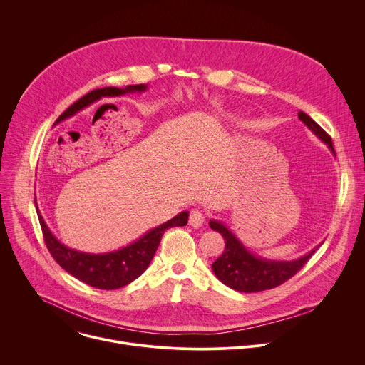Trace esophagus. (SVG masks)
<instances>
[{"mask_svg":"<svg viewBox=\"0 0 365 365\" xmlns=\"http://www.w3.org/2000/svg\"><path fill=\"white\" fill-rule=\"evenodd\" d=\"M205 222V215L199 210H192L189 215V225L192 228H199Z\"/></svg>","mask_w":365,"mask_h":365,"instance_id":"34e87169","label":"esophagus"}]
</instances>
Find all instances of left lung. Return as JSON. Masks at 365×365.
<instances>
[{"instance_id":"1","label":"left lung","mask_w":365,"mask_h":365,"mask_svg":"<svg viewBox=\"0 0 365 365\" xmlns=\"http://www.w3.org/2000/svg\"><path fill=\"white\" fill-rule=\"evenodd\" d=\"M299 120L324 141L335 155L331 137L314 120L302 111L299 113ZM210 227L214 231H218L225 240L224 252L212 263L215 276L225 286L244 293H257L280 286L293 277L319 247L310 250L300 258L290 259V262H279V259H267L251 252L222 222L211 220Z\"/></svg>"}]
</instances>
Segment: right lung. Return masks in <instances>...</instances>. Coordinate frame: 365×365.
<instances>
[{"instance_id":"right-lung-1","label":"right lung","mask_w":365,"mask_h":365,"mask_svg":"<svg viewBox=\"0 0 365 365\" xmlns=\"http://www.w3.org/2000/svg\"><path fill=\"white\" fill-rule=\"evenodd\" d=\"M144 91H147V85L144 83L128 85L125 88L93 89L85 96H82L81 99H78L73 106H71L56 120L55 125L73 117L75 114L89 107L91 103L99 101L101 98H113V96H121L125 93L144 92ZM34 203H36V210H37L46 245L51 257L56 259V263L75 279L92 287L103 289V290H114V289L124 287L130 284L133 280H135L137 277H140L150 266L154 252L158 250L165 231L172 227L186 225L189 218V212L183 211L178 214L175 218H172L170 221L147 231L138 240H135L134 242L123 248H118L110 252L92 254V252L78 251L75 248H69L68 245L62 244L53 234H51L47 224L44 222L38 211L36 199H34Z\"/></svg>"}]
</instances>
